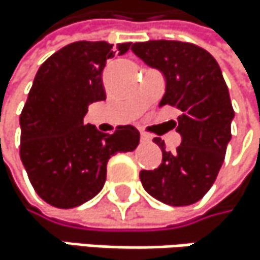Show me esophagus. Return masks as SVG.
Returning a JSON list of instances; mask_svg holds the SVG:
<instances>
[{
  "mask_svg": "<svg viewBox=\"0 0 260 260\" xmlns=\"http://www.w3.org/2000/svg\"><path fill=\"white\" fill-rule=\"evenodd\" d=\"M140 140H142L143 143H149V142H151V137H149L148 134L142 133V134H140Z\"/></svg>",
  "mask_w": 260,
  "mask_h": 260,
  "instance_id": "34e87169",
  "label": "esophagus"
}]
</instances>
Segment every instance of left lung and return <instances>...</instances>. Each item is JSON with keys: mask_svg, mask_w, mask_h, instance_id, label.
<instances>
[{"mask_svg": "<svg viewBox=\"0 0 260 260\" xmlns=\"http://www.w3.org/2000/svg\"><path fill=\"white\" fill-rule=\"evenodd\" d=\"M131 50L165 77L158 106L180 111V146L166 151L155 137L161 163L154 171H140L142 185L166 205H192L213 186L231 140L234 111L222 71L210 52L191 43L152 40L134 43Z\"/></svg>", "mask_w": 260, "mask_h": 260, "instance_id": "8db88e82", "label": "left lung"}]
</instances>
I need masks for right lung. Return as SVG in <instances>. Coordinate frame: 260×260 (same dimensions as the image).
I'll use <instances>...</instances> for the list:
<instances>
[{
	"mask_svg": "<svg viewBox=\"0 0 260 260\" xmlns=\"http://www.w3.org/2000/svg\"><path fill=\"white\" fill-rule=\"evenodd\" d=\"M129 46L75 41L50 55L35 75L20 115V157L34 189L52 207L75 208L95 197L106 182L108 160L140 142L131 124L103 134L83 123L89 105L106 99V63Z\"/></svg>",
	"mask_w": 260,
	"mask_h": 260,
	"instance_id": "obj_1",
	"label": "right lung"
}]
</instances>
